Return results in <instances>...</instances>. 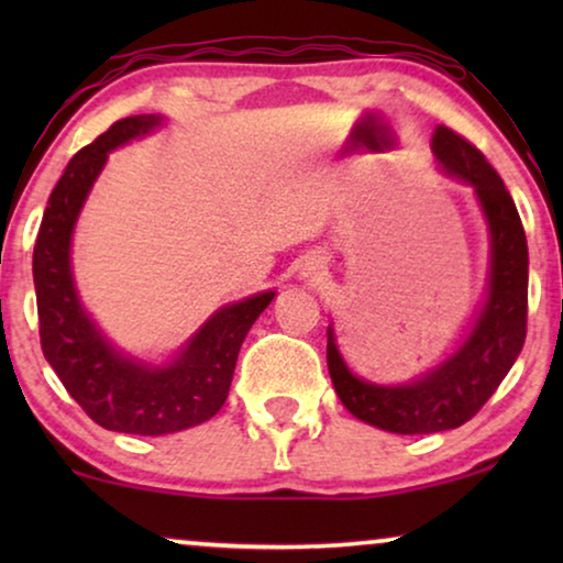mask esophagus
<instances>
[{"mask_svg":"<svg viewBox=\"0 0 563 563\" xmlns=\"http://www.w3.org/2000/svg\"><path fill=\"white\" fill-rule=\"evenodd\" d=\"M322 268H325V261H320V258H314V256L312 258H305L302 276H307V279H318Z\"/></svg>","mask_w":563,"mask_h":563,"instance_id":"obj_1","label":"esophagus"}]
</instances>
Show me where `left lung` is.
<instances>
[{
  "label": "left lung",
  "instance_id": "left-lung-1",
  "mask_svg": "<svg viewBox=\"0 0 563 563\" xmlns=\"http://www.w3.org/2000/svg\"><path fill=\"white\" fill-rule=\"evenodd\" d=\"M435 164L474 189L489 230V276L484 302L441 364L410 382L376 384L345 364L333 322L328 325V372L345 410L368 426L399 435L441 433L464 426L495 395L526 343L528 241L518 207L489 161L449 128L433 133Z\"/></svg>",
  "mask_w": 563,
  "mask_h": 563
}]
</instances>
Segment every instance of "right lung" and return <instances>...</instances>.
<instances>
[{
  "mask_svg": "<svg viewBox=\"0 0 563 563\" xmlns=\"http://www.w3.org/2000/svg\"><path fill=\"white\" fill-rule=\"evenodd\" d=\"M164 114H135L68 161L51 191L33 253L43 356L68 395L97 426L114 433L168 435L210 420L225 405L238 351L276 291H258L214 310L164 364L118 349L81 305L74 282V228L110 153L164 125Z\"/></svg>",
  "mask_w": 563,
  "mask_h": 563,
  "instance_id": "add662e5",
  "label": "right lung"
}]
</instances>
